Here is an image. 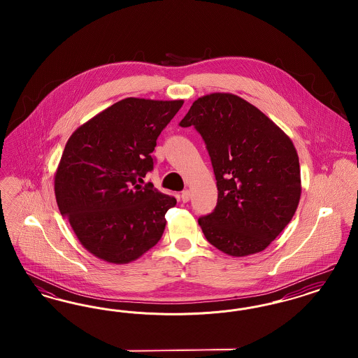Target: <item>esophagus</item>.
Here are the masks:
<instances>
[{
  "mask_svg": "<svg viewBox=\"0 0 358 358\" xmlns=\"http://www.w3.org/2000/svg\"><path fill=\"white\" fill-rule=\"evenodd\" d=\"M181 200H182L184 203H187V201L190 200V192H189L187 189L181 193Z\"/></svg>",
  "mask_w": 358,
  "mask_h": 358,
  "instance_id": "1",
  "label": "esophagus"
}]
</instances>
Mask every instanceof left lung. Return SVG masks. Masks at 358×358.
<instances>
[{"label": "left lung", "mask_w": 358, "mask_h": 358, "mask_svg": "<svg viewBox=\"0 0 358 358\" xmlns=\"http://www.w3.org/2000/svg\"><path fill=\"white\" fill-rule=\"evenodd\" d=\"M180 126L201 134L217 181V205L199 219L206 240L235 257L266 250L301 199L299 158L289 136L254 104L228 92L194 101Z\"/></svg>", "instance_id": "1"}]
</instances>
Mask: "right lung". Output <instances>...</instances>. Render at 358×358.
Instances as JSON below:
<instances>
[{"label": "right lung", "instance_id": "1", "mask_svg": "<svg viewBox=\"0 0 358 358\" xmlns=\"http://www.w3.org/2000/svg\"><path fill=\"white\" fill-rule=\"evenodd\" d=\"M182 104L126 98L69 136L55 173V196L90 254L126 264L162 238L165 215L177 200L138 181L153 171L157 138Z\"/></svg>", "mask_w": 358, "mask_h": 358}]
</instances>
